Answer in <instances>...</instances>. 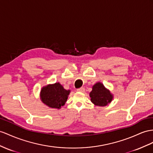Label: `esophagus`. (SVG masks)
<instances>
[{
  "mask_svg": "<svg viewBox=\"0 0 153 153\" xmlns=\"http://www.w3.org/2000/svg\"><path fill=\"white\" fill-rule=\"evenodd\" d=\"M77 91L81 92H85V88L84 87H81L77 89Z\"/></svg>",
  "mask_w": 153,
  "mask_h": 153,
  "instance_id": "obj_1",
  "label": "esophagus"
}]
</instances>
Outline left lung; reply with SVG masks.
Masks as SVG:
<instances>
[{
  "mask_svg": "<svg viewBox=\"0 0 153 153\" xmlns=\"http://www.w3.org/2000/svg\"><path fill=\"white\" fill-rule=\"evenodd\" d=\"M90 97L94 104L101 107L106 106L112 100V95L101 83H97L93 86Z\"/></svg>",
  "mask_w": 153,
  "mask_h": 153,
  "instance_id": "8db88e82",
  "label": "left lung"
}]
</instances>
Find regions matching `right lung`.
Returning a JSON list of instances; mask_svg holds the SVG:
<instances>
[{
	"label": "right lung",
	"mask_w": 153,
	"mask_h": 153,
	"mask_svg": "<svg viewBox=\"0 0 153 153\" xmlns=\"http://www.w3.org/2000/svg\"><path fill=\"white\" fill-rule=\"evenodd\" d=\"M70 91H66L59 83L43 87L41 97L43 103L51 108H60L65 104Z\"/></svg>",
	"instance_id": "right-lung-1"
}]
</instances>
